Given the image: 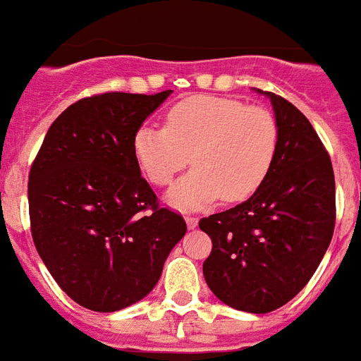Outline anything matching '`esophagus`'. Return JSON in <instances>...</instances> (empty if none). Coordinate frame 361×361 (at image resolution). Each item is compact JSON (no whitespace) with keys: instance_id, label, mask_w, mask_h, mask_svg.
<instances>
[{"instance_id":"1","label":"esophagus","mask_w":361,"mask_h":361,"mask_svg":"<svg viewBox=\"0 0 361 361\" xmlns=\"http://www.w3.org/2000/svg\"><path fill=\"white\" fill-rule=\"evenodd\" d=\"M184 221H186L188 229H195L197 227V218H194V216H184Z\"/></svg>"}]
</instances>
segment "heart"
I'll use <instances>...</instances> for the list:
<instances>
[{
    "mask_svg": "<svg viewBox=\"0 0 361 361\" xmlns=\"http://www.w3.org/2000/svg\"><path fill=\"white\" fill-rule=\"evenodd\" d=\"M278 145V121L267 108L214 94L180 100L167 109L164 128L143 125L132 137L135 162L157 186L171 183L192 160L194 169L167 192V203L180 210L253 195L272 169Z\"/></svg>",
    "mask_w": 361,
    "mask_h": 361,
    "instance_id": "b5f03b06",
    "label": "heart"
}]
</instances>
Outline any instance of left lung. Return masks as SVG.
I'll list each match as a JSON object with an SVG mask.
<instances>
[{
    "instance_id": "8db88e82",
    "label": "left lung",
    "mask_w": 361,
    "mask_h": 361,
    "mask_svg": "<svg viewBox=\"0 0 361 361\" xmlns=\"http://www.w3.org/2000/svg\"><path fill=\"white\" fill-rule=\"evenodd\" d=\"M255 91L270 99L279 126L272 169L247 201L199 227L212 238L203 262L210 290L238 311L268 313L295 298L321 264L336 226V180L305 115L278 94Z\"/></svg>"
}]
</instances>
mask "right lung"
I'll list each match as a JSON object with an SVG mask.
<instances>
[{
    "label": "right lung",
    "instance_id": "obj_1",
    "mask_svg": "<svg viewBox=\"0 0 361 361\" xmlns=\"http://www.w3.org/2000/svg\"><path fill=\"white\" fill-rule=\"evenodd\" d=\"M171 93L78 100L51 123L31 166L35 247L57 285L91 311L145 298L186 235L183 216L158 207L132 152L134 132Z\"/></svg>",
    "mask_w": 361,
    "mask_h": 361
}]
</instances>
